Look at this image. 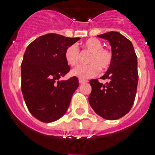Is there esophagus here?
<instances>
[{
    "instance_id": "1",
    "label": "esophagus",
    "mask_w": 155,
    "mask_h": 155,
    "mask_svg": "<svg viewBox=\"0 0 155 155\" xmlns=\"http://www.w3.org/2000/svg\"><path fill=\"white\" fill-rule=\"evenodd\" d=\"M87 80H83V79H79V83H80V84H85V83H87Z\"/></svg>"
}]
</instances>
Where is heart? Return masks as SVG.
<instances>
[{
  "mask_svg": "<svg viewBox=\"0 0 155 155\" xmlns=\"http://www.w3.org/2000/svg\"><path fill=\"white\" fill-rule=\"evenodd\" d=\"M103 44L98 38H91L84 41V50L90 52L87 58V65H80L71 71L73 76L87 80L97 75L99 69L107 70L113 61V53L110 49L102 47ZM64 59L70 66H75L80 59V51L75 45L68 46L64 51Z\"/></svg>",
  "mask_w": 155,
  "mask_h": 155,
  "instance_id": "b5f03b06",
  "label": "heart"
}]
</instances>
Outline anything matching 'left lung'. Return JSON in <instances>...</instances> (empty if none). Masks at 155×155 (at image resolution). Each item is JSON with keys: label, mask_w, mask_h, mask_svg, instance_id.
Instances as JSON below:
<instances>
[{"label": "left lung", "mask_w": 155, "mask_h": 155, "mask_svg": "<svg viewBox=\"0 0 155 155\" xmlns=\"http://www.w3.org/2000/svg\"><path fill=\"white\" fill-rule=\"evenodd\" d=\"M108 40L111 45L113 61L106 74L90 80L91 93L89 103L94 112L107 120H117L127 114L133 106L138 85L137 57L132 43L117 31L97 35Z\"/></svg>", "instance_id": "obj_1"}]
</instances>
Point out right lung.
I'll return each instance as SVG.
<instances>
[{
    "label": "right lung",
    "instance_id": "right-lung-1",
    "mask_svg": "<svg viewBox=\"0 0 155 155\" xmlns=\"http://www.w3.org/2000/svg\"><path fill=\"white\" fill-rule=\"evenodd\" d=\"M80 38L58 34L40 36L26 49L21 64V89L32 115L45 123L61 117L79 87L77 77L59 80L70 71L64 51Z\"/></svg>",
    "mask_w": 155,
    "mask_h": 155
}]
</instances>
